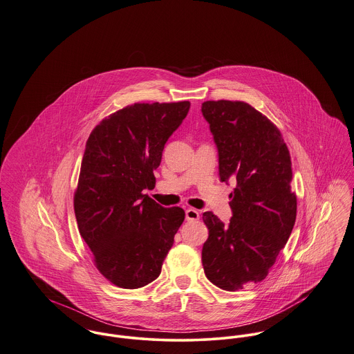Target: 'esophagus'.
<instances>
[{
  "mask_svg": "<svg viewBox=\"0 0 354 354\" xmlns=\"http://www.w3.org/2000/svg\"><path fill=\"white\" fill-rule=\"evenodd\" d=\"M186 218L189 221H196L199 218V212L196 209H187L186 210Z\"/></svg>",
  "mask_w": 354,
  "mask_h": 354,
  "instance_id": "obj_1",
  "label": "esophagus"
}]
</instances>
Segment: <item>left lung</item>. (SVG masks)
I'll return each mask as SVG.
<instances>
[{"mask_svg":"<svg viewBox=\"0 0 354 354\" xmlns=\"http://www.w3.org/2000/svg\"><path fill=\"white\" fill-rule=\"evenodd\" d=\"M202 114L218 149L221 182L236 179L231 221L202 214L209 230L202 265L210 282L235 292L268 277L292 234L297 212L292 161L278 127L248 103L207 100Z\"/></svg>","mask_w":354,"mask_h":354,"instance_id":"1","label":"left lung"}]
</instances>
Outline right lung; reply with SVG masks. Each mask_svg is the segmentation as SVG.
<instances>
[{"label":"right lung","instance_id":"obj_1","mask_svg":"<svg viewBox=\"0 0 354 354\" xmlns=\"http://www.w3.org/2000/svg\"><path fill=\"white\" fill-rule=\"evenodd\" d=\"M189 109L190 102L134 103L103 119L86 141L75 214L93 265L119 288L158 278L185 220L182 207H164L144 190L155 187L164 145Z\"/></svg>","mask_w":354,"mask_h":354}]
</instances>
